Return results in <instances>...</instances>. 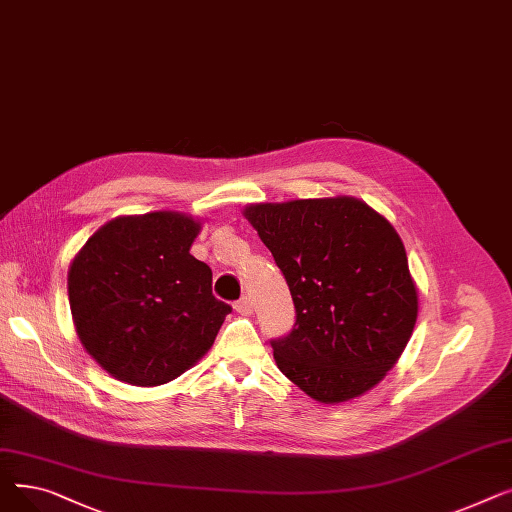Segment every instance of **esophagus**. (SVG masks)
Wrapping results in <instances>:
<instances>
[{
	"mask_svg": "<svg viewBox=\"0 0 512 512\" xmlns=\"http://www.w3.org/2000/svg\"><path fill=\"white\" fill-rule=\"evenodd\" d=\"M234 309H236L238 313H242V315H249V313H253V303H251L249 297H242V299H238V301L234 303Z\"/></svg>",
	"mask_w": 512,
	"mask_h": 512,
	"instance_id": "34e87169",
	"label": "esophagus"
}]
</instances>
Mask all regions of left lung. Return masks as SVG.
Masks as SVG:
<instances>
[{
	"label": "left lung",
	"instance_id": "left-lung-1",
	"mask_svg": "<svg viewBox=\"0 0 512 512\" xmlns=\"http://www.w3.org/2000/svg\"><path fill=\"white\" fill-rule=\"evenodd\" d=\"M292 294L297 321L272 340L286 378L334 405L361 396L398 361L417 321V288L392 224L353 197L245 209Z\"/></svg>",
	"mask_w": 512,
	"mask_h": 512
}]
</instances>
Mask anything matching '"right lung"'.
Wrapping results in <instances>:
<instances>
[{"label": "right lung", "mask_w": 512, "mask_h": 512, "mask_svg": "<svg viewBox=\"0 0 512 512\" xmlns=\"http://www.w3.org/2000/svg\"><path fill=\"white\" fill-rule=\"evenodd\" d=\"M201 224L178 211L122 215L74 257L68 299L87 353L116 380L159 386L211 348L230 305L191 253Z\"/></svg>", "instance_id": "obj_1"}]
</instances>
